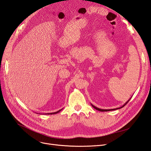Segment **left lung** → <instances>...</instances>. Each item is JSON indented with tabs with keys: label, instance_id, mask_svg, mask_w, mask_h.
<instances>
[{
	"label": "left lung",
	"instance_id": "obj_1",
	"mask_svg": "<svg viewBox=\"0 0 151 151\" xmlns=\"http://www.w3.org/2000/svg\"><path fill=\"white\" fill-rule=\"evenodd\" d=\"M132 98V97H131ZM131 98L128 100V101L123 105V106H122V107H120V108H115V109H101V108H97V107H96L95 106H94L93 104H91V106H92L94 109H97V110H98V111H112V110H116V109H120V108H123V106H125V105L128 103V102H129V101H130V99H131Z\"/></svg>",
	"mask_w": 151,
	"mask_h": 151
}]
</instances>
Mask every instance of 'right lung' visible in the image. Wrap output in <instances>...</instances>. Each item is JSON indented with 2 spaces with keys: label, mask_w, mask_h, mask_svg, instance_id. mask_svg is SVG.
Masks as SVG:
<instances>
[{
  "label": "right lung",
  "mask_w": 151,
  "mask_h": 151,
  "mask_svg": "<svg viewBox=\"0 0 151 151\" xmlns=\"http://www.w3.org/2000/svg\"><path fill=\"white\" fill-rule=\"evenodd\" d=\"M62 109H60V110H58V111H56V112H53V113H45V115H54V114H57V113H58V112H60L61 110H62Z\"/></svg>",
  "instance_id": "obj_1"
}]
</instances>
